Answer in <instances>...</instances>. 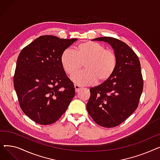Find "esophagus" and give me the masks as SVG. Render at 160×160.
<instances>
[{
    "label": "esophagus",
    "mask_w": 160,
    "mask_h": 160,
    "mask_svg": "<svg viewBox=\"0 0 160 160\" xmlns=\"http://www.w3.org/2000/svg\"><path fill=\"white\" fill-rule=\"evenodd\" d=\"M82 88L81 86H80L79 85H74V89H75V91L76 92H78V91Z\"/></svg>",
    "instance_id": "34e87169"
}]
</instances>
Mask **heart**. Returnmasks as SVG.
I'll return each mask as SVG.
<instances>
[{
    "label": "heart",
    "instance_id": "1",
    "mask_svg": "<svg viewBox=\"0 0 160 160\" xmlns=\"http://www.w3.org/2000/svg\"><path fill=\"white\" fill-rule=\"evenodd\" d=\"M63 70L70 77L77 73L84 64L85 70L72 78L77 85L90 86L103 83L113 74L117 63L115 52L97 42L86 41L76 45L74 50H65L61 56Z\"/></svg>",
    "mask_w": 160,
    "mask_h": 160
}]
</instances>
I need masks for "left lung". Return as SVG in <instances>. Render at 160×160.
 Listing matches in <instances>:
<instances>
[{"label":"left lung","mask_w":160,"mask_h":160,"mask_svg":"<svg viewBox=\"0 0 160 160\" xmlns=\"http://www.w3.org/2000/svg\"><path fill=\"white\" fill-rule=\"evenodd\" d=\"M108 43L117 56L112 77L90 89L87 110L93 121L105 128L119 125L136 111L143 89L140 62L133 50L124 42L111 37L93 39Z\"/></svg>","instance_id":"obj_1"}]
</instances>
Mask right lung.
I'll use <instances>...</instances> for the list:
<instances>
[{
    "label": "right lung",
    "mask_w": 160,
    "mask_h": 160,
    "mask_svg": "<svg viewBox=\"0 0 160 160\" xmlns=\"http://www.w3.org/2000/svg\"><path fill=\"white\" fill-rule=\"evenodd\" d=\"M77 40L42 36L18 56L14 88L21 110L38 124L57 121L74 97V84L63 69L61 56Z\"/></svg>",
    "instance_id": "right-lung-1"
}]
</instances>
